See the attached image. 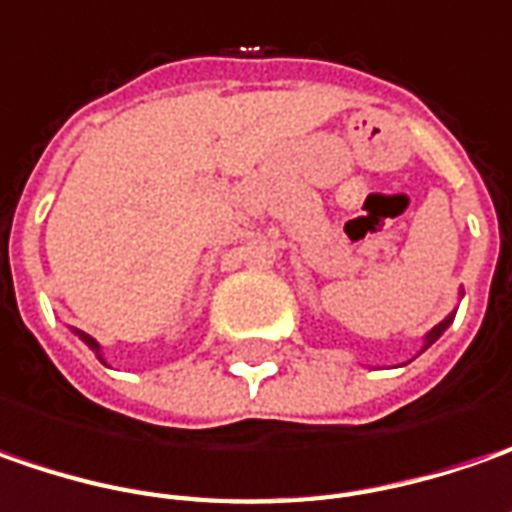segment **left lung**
<instances>
[{
    "label": "left lung",
    "mask_w": 512,
    "mask_h": 512,
    "mask_svg": "<svg viewBox=\"0 0 512 512\" xmlns=\"http://www.w3.org/2000/svg\"><path fill=\"white\" fill-rule=\"evenodd\" d=\"M448 323H450V317H448V320H442V323H439V326L433 328L431 334H428V343H425V348H428V345H431L433 340H436V337H439V334H442V331H445V328H448Z\"/></svg>",
    "instance_id": "obj_1"
}]
</instances>
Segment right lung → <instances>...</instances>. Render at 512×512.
Wrapping results in <instances>:
<instances>
[{
	"mask_svg": "<svg viewBox=\"0 0 512 512\" xmlns=\"http://www.w3.org/2000/svg\"><path fill=\"white\" fill-rule=\"evenodd\" d=\"M81 340H84V343L90 345L93 351H98V343H96V340H93V337H87V334H81Z\"/></svg>",
	"mask_w": 512,
	"mask_h": 512,
	"instance_id": "right-lung-1",
	"label": "right lung"
}]
</instances>
